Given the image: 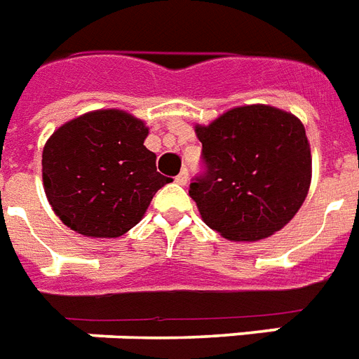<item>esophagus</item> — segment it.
I'll list each match as a JSON object with an SVG mask.
<instances>
[{
  "mask_svg": "<svg viewBox=\"0 0 359 359\" xmlns=\"http://www.w3.org/2000/svg\"><path fill=\"white\" fill-rule=\"evenodd\" d=\"M187 182H189V172L183 168V170L176 176V183L177 185H187Z\"/></svg>",
  "mask_w": 359,
  "mask_h": 359,
  "instance_id": "esophagus-1",
  "label": "esophagus"
}]
</instances>
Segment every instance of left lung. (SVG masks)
Masks as SVG:
<instances>
[{
    "instance_id": "8db88e82",
    "label": "left lung",
    "mask_w": 359,
    "mask_h": 359,
    "mask_svg": "<svg viewBox=\"0 0 359 359\" xmlns=\"http://www.w3.org/2000/svg\"><path fill=\"white\" fill-rule=\"evenodd\" d=\"M208 170L189 194L224 239L254 243L276 233L302 208L311 185V148L300 118L254 103L194 126Z\"/></svg>"
}]
</instances>
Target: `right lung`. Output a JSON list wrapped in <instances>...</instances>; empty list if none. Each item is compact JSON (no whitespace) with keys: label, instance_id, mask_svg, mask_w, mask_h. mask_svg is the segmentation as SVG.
I'll use <instances>...</instances> for the list:
<instances>
[{"label":"right lung","instance_id":"1","mask_svg":"<svg viewBox=\"0 0 359 359\" xmlns=\"http://www.w3.org/2000/svg\"><path fill=\"white\" fill-rule=\"evenodd\" d=\"M148 128L122 109H98L57 128L42 150V183L53 213L76 233L114 239L139 224L170 183L144 146Z\"/></svg>","mask_w":359,"mask_h":359}]
</instances>
